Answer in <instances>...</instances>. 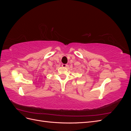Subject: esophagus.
<instances>
[{"label":"esophagus","mask_w":131,"mask_h":131,"mask_svg":"<svg viewBox=\"0 0 131 131\" xmlns=\"http://www.w3.org/2000/svg\"><path fill=\"white\" fill-rule=\"evenodd\" d=\"M62 67H63V68H67V66H68V65L66 64H62Z\"/></svg>","instance_id":"34e87169"}]
</instances>
